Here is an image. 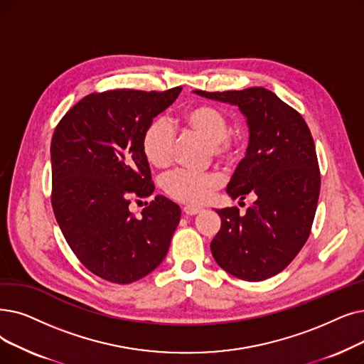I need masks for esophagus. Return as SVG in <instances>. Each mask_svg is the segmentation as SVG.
Returning <instances> with one entry per match:
<instances>
[{
    "instance_id": "esophagus-1",
    "label": "esophagus",
    "mask_w": 364,
    "mask_h": 364,
    "mask_svg": "<svg viewBox=\"0 0 364 364\" xmlns=\"http://www.w3.org/2000/svg\"><path fill=\"white\" fill-rule=\"evenodd\" d=\"M200 211H202V208H199V207H191V205H187V207L183 208V213H184L186 215H196V214H199Z\"/></svg>"
}]
</instances>
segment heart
<instances>
[{
	"mask_svg": "<svg viewBox=\"0 0 364 364\" xmlns=\"http://www.w3.org/2000/svg\"><path fill=\"white\" fill-rule=\"evenodd\" d=\"M186 129L202 136L211 147V153L220 161H232L238 153V143L228 134V117L221 109L213 105H195L183 113ZM176 134L171 124L164 119L153 120L143 136V150L147 161L165 168L172 162ZM221 178L214 172H195L188 169H176L164 177L162 187L165 193L183 203H200L207 200L213 191L220 187Z\"/></svg>",
	"mask_w": 364,
	"mask_h": 364,
	"instance_id": "heart-1",
	"label": "heart"
}]
</instances>
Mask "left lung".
<instances>
[{"label": "left lung", "instance_id": "8db88e82", "mask_svg": "<svg viewBox=\"0 0 364 364\" xmlns=\"http://www.w3.org/2000/svg\"><path fill=\"white\" fill-rule=\"evenodd\" d=\"M193 93L240 108L248 146L226 193L241 200L256 195L244 215L235 207L215 210L221 228L211 241L213 257L236 278H271L302 250L317 211L320 169L308 124L264 87Z\"/></svg>", "mask_w": 364, "mask_h": 364}]
</instances>
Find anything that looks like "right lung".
<instances>
[{"mask_svg":"<svg viewBox=\"0 0 364 364\" xmlns=\"http://www.w3.org/2000/svg\"><path fill=\"white\" fill-rule=\"evenodd\" d=\"M180 92L92 93L55 129L50 157L56 221L78 260L107 281L129 284L154 271L180 223V207L162 195L139 218L129 210L132 199L154 191L144 132Z\"/></svg>","mask_w":364,"mask_h":364,"instance_id":"obj_1","label":"right lung"}]
</instances>
